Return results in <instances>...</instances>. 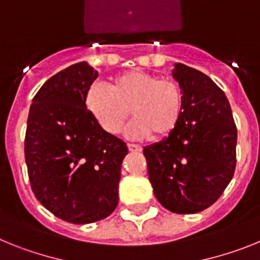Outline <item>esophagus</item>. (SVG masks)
Returning a JSON list of instances; mask_svg holds the SVG:
<instances>
[{
  "label": "esophagus",
  "mask_w": 260,
  "mask_h": 260,
  "mask_svg": "<svg viewBox=\"0 0 260 260\" xmlns=\"http://www.w3.org/2000/svg\"><path fill=\"white\" fill-rule=\"evenodd\" d=\"M128 150H129V152H141L143 148L139 145H135V144H128Z\"/></svg>",
  "instance_id": "34e87169"
}]
</instances>
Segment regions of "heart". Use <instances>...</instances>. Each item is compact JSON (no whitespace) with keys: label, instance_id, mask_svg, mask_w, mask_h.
Masks as SVG:
<instances>
[{"label":"heart","instance_id":"1","mask_svg":"<svg viewBox=\"0 0 260 260\" xmlns=\"http://www.w3.org/2000/svg\"><path fill=\"white\" fill-rule=\"evenodd\" d=\"M87 110L108 135H117L131 114L133 120L125 129L131 139L168 137L179 124L183 94L169 78L143 71H128L112 77L108 86L94 83L85 98Z\"/></svg>","mask_w":260,"mask_h":260}]
</instances>
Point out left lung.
<instances>
[{
    "mask_svg": "<svg viewBox=\"0 0 260 260\" xmlns=\"http://www.w3.org/2000/svg\"><path fill=\"white\" fill-rule=\"evenodd\" d=\"M183 94L179 124L144 148L154 196L168 211H204L224 192L236 169L237 128L224 91L207 74L180 62L171 71Z\"/></svg>",
    "mask_w": 260,
    "mask_h": 260,
    "instance_id": "obj_1",
    "label": "left lung"
}]
</instances>
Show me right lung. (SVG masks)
<instances>
[{"instance_id": "obj_1", "label": "right lung", "mask_w": 260, "mask_h": 260, "mask_svg": "<svg viewBox=\"0 0 260 260\" xmlns=\"http://www.w3.org/2000/svg\"><path fill=\"white\" fill-rule=\"evenodd\" d=\"M96 78L86 61L58 72L36 92L27 119L31 188L43 207L71 224L95 222L115 211L128 153L87 110L86 92Z\"/></svg>"}]
</instances>
